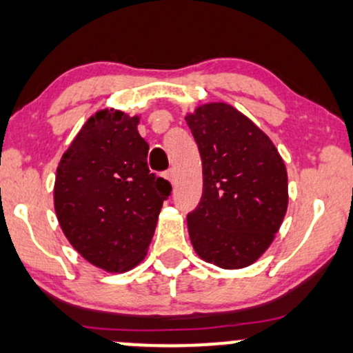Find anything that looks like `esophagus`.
<instances>
[{"label":"esophagus","mask_w":353,"mask_h":353,"mask_svg":"<svg viewBox=\"0 0 353 353\" xmlns=\"http://www.w3.org/2000/svg\"><path fill=\"white\" fill-rule=\"evenodd\" d=\"M164 177H166L171 184H174V181H176V172H174V169H168V171L164 172Z\"/></svg>","instance_id":"34e87169"}]
</instances>
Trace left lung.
Returning a JSON list of instances; mask_svg holds the SVG:
<instances>
[{
	"instance_id": "8db88e82",
	"label": "left lung",
	"mask_w": 353,
	"mask_h": 353,
	"mask_svg": "<svg viewBox=\"0 0 353 353\" xmlns=\"http://www.w3.org/2000/svg\"><path fill=\"white\" fill-rule=\"evenodd\" d=\"M185 122L203 171L202 199L187 215L192 246L221 269L251 265L287 213L283 159L257 125L225 102L200 105Z\"/></svg>"
}]
</instances>
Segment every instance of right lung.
I'll return each mask as SVG.
<instances>
[{
  "label": "right lung",
  "mask_w": 353,
  "mask_h": 353,
  "mask_svg": "<svg viewBox=\"0 0 353 353\" xmlns=\"http://www.w3.org/2000/svg\"><path fill=\"white\" fill-rule=\"evenodd\" d=\"M138 117L96 112L61 156L55 212L68 241L107 272H127L146 256L163 202L172 187L148 168Z\"/></svg>",
  "instance_id": "obj_1"
}]
</instances>
